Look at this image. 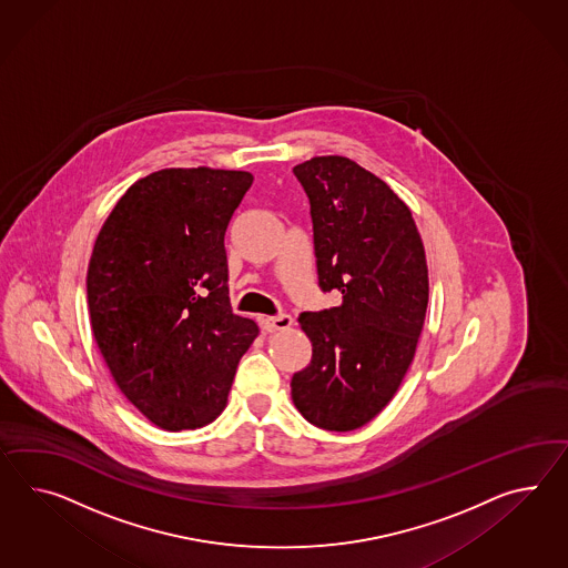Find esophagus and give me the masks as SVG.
I'll return each mask as SVG.
<instances>
[{
	"mask_svg": "<svg viewBox=\"0 0 568 568\" xmlns=\"http://www.w3.org/2000/svg\"><path fill=\"white\" fill-rule=\"evenodd\" d=\"M264 331L266 333H277V331H287L291 324H293V318H291L290 314H277V316H268V318L263 320Z\"/></svg>",
	"mask_w": 568,
	"mask_h": 568,
	"instance_id": "34e87169",
	"label": "esophagus"
}]
</instances>
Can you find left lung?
<instances>
[{
	"mask_svg": "<svg viewBox=\"0 0 568 568\" xmlns=\"http://www.w3.org/2000/svg\"><path fill=\"white\" fill-rule=\"evenodd\" d=\"M293 174L310 199L320 290L341 304L300 314L312 361L291 398L320 429H359L415 359L429 304L423 240L398 194L353 160L312 158Z\"/></svg>",
	"mask_w": 568,
	"mask_h": 568,
	"instance_id": "obj_1",
	"label": "left lung"
}]
</instances>
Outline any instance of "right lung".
Returning a JSON list of instances; mask_svg holds the SVG:
<instances>
[{"label": "right lung", "mask_w": 568, "mask_h": 568, "mask_svg": "<svg viewBox=\"0 0 568 568\" xmlns=\"http://www.w3.org/2000/svg\"><path fill=\"white\" fill-rule=\"evenodd\" d=\"M252 181L240 170L153 172L98 234L85 278L92 333L116 386L162 429L217 418L258 334L232 312L223 244Z\"/></svg>", "instance_id": "add662e5"}]
</instances>
